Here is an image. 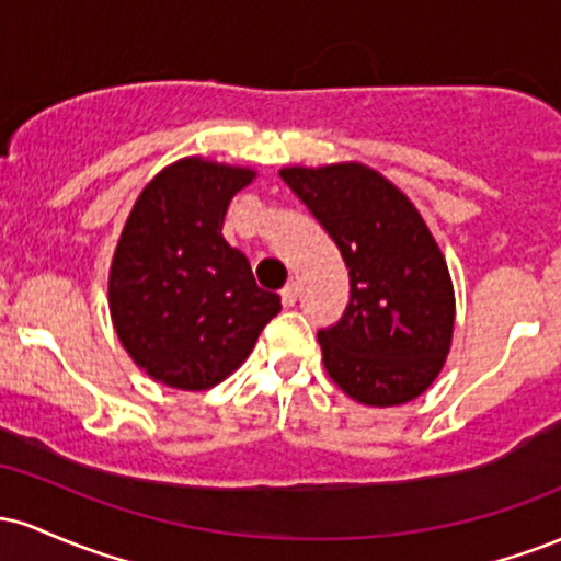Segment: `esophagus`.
Instances as JSON below:
<instances>
[{"instance_id": "1", "label": "esophagus", "mask_w": 561, "mask_h": 561, "mask_svg": "<svg viewBox=\"0 0 561 561\" xmlns=\"http://www.w3.org/2000/svg\"><path fill=\"white\" fill-rule=\"evenodd\" d=\"M298 282H289V285L282 289V302H285V306H295V302H298Z\"/></svg>"}]
</instances>
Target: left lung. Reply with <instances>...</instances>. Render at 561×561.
Returning a JSON list of instances; mask_svg holds the SVG:
<instances>
[{
    "label": "left lung",
    "instance_id": "left-lung-1",
    "mask_svg": "<svg viewBox=\"0 0 561 561\" xmlns=\"http://www.w3.org/2000/svg\"><path fill=\"white\" fill-rule=\"evenodd\" d=\"M343 255L351 302L319 332L327 375L364 405L422 396L454 340L456 298L448 263L416 205L390 179L356 163L282 169Z\"/></svg>",
    "mask_w": 561,
    "mask_h": 561
}]
</instances>
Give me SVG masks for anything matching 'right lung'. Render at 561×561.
I'll list each match as a JSON object with an SVG mask.
<instances>
[{"label": "right lung", "instance_id": "1", "mask_svg": "<svg viewBox=\"0 0 561 561\" xmlns=\"http://www.w3.org/2000/svg\"><path fill=\"white\" fill-rule=\"evenodd\" d=\"M253 179L244 165L182 158L147 182L126 218L107 306L121 345L156 382L192 392L224 382L282 311L221 234L231 197Z\"/></svg>", "mask_w": 561, "mask_h": 561}]
</instances>
